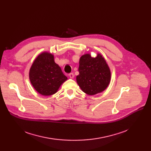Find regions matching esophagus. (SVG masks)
<instances>
[{
    "mask_svg": "<svg viewBox=\"0 0 151 151\" xmlns=\"http://www.w3.org/2000/svg\"><path fill=\"white\" fill-rule=\"evenodd\" d=\"M68 76H69L70 78H71V79H73V78H74V74H73V73H69Z\"/></svg>",
    "mask_w": 151,
    "mask_h": 151,
    "instance_id": "34e87169",
    "label": "esophagus"
}]
</instances>
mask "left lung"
Here are the masks:
<instances>
[{"instance_id":"8db88e82","label":"left lung","mask_w":151,"mask_h":151,"mask_svg":"<svg viewBox=\"0 0 151 151\" xmlns=\"http://www.w3.org/2000/svg\"><path fill=\"white\" fill-rule=\"evenodd\" d=\"M79 75L76 81L81 90L86 93L93 95L105 91L111 80V71L104 58L100 54L92 58L86 54L80 58Z\"/></svg>"}]
</instances>
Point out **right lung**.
Segmentation results:
<instances>
[{"instance_id":"right-lung-1","label":"right lung","mask_w":151,"mask_h":151,"mask_svg":"<svg viewBox=\"0 0 151 151\" xmlns=\"http://www.w3.org/2000/svg\"><path fill=\"white\" fill-rule=\"evenodd\" d=\"M29 79L34 89L41 95L50 96L56 93L67 77L55 63L54 55L47 52L39 54L29 71Z\"/></svg>"}]
</instances>
